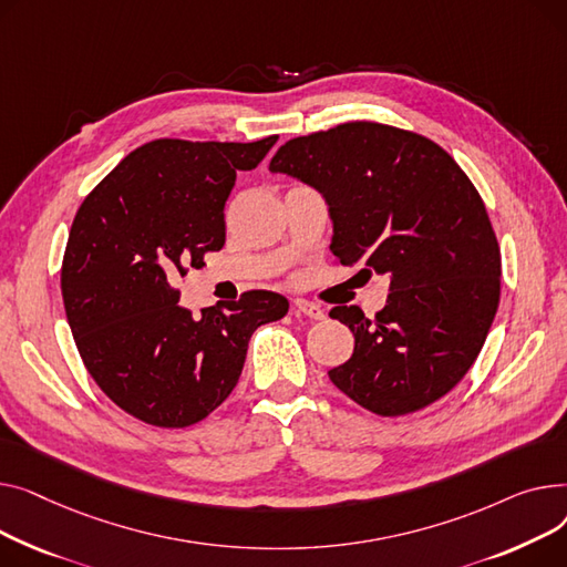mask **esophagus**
I'll list each match as a JSON object with an SVG mask.
<instances>
[{
	"mask_svg": "<svg viewBox=\"0 0 567 567\" xmlns=\"http://www.w3.org/2000/svg\"><path fill=\"white\" fill-rule=\"evenodd\" d=\"M292 311H295V316H307L311 320H322L324 318V311L318 305L307 302V299H292Z\"/></svg>",
	"mask_w": 567,
	"mask_h": 567,
	"instance_id": "obj_1",
	"label": "esophagus"
}]
</instances>
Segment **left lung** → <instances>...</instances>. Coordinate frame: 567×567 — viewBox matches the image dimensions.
<instances>
[{
  "instance_id": "left-lung-1",
  "label": "left lung",
  "mask_w": 567,
  "mask_h": 567,
  "mask_svg": "<svg viewBox=\"0 0 567 567\" xmlns=\"http://www.w3.org/2000/svg\"><path fill=\"white\" fill-rule=\"evenodd\" d=\"M270 172L324 196L341 265L389 277L375 318L329 311L354 334L329 380L380 416L440 401L472 369L502 292V254L467 174L435 142L371 121L286 142Z\"/></svg>"
}]
</instances>
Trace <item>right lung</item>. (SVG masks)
<instances>
[{"label":"right lung","mask_w":567,"mask_h":567,"mask_svg":"<svg viewBox=\"0 0 567 567\" xmlns=\"http://www.w3.org/2000/svg\"><path fill=\"white\" fill-rule=\"evenodd\" d=\"M275 144L155 140L123 157L75 215L61 265L65 318L95 384L144 423L206 419L236 389L254 331L288 313L284 295L249 290L192 318L174 288L224 247L236 176Z\"/></svg>","instance_id":"obj_1"}]
</instances>
